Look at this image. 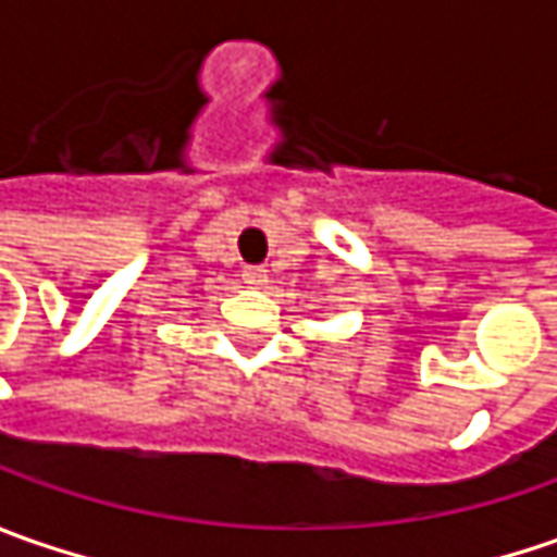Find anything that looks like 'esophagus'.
<instances>
[{
  "instance_id": "esophagus-1",
  "label": "esophagus",
  "mask_w": 557,
  "mask_h": 557,
  "mask_svg": "<svg viewBox=\"0 0 557 557\" xmlns=\"http://www.w3.org/2000/svg\"><path fill=\"white\" fill-rule=\"evenodd\" d=\"M245 285L247 288H263V285H267V269L247 267L245 269Z\"/></svg>"
}]
</instances>
